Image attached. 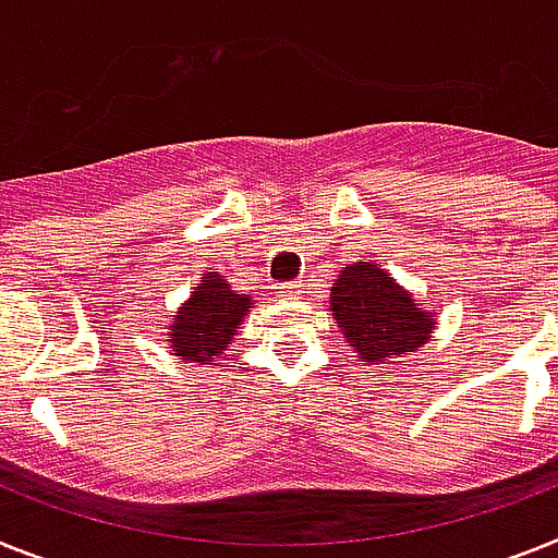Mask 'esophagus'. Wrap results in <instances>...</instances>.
<instances>
[{
    "mask_svg": "<svg viewBox=\"0 0 558 558\" xmlns=\"http://www.w3.org/2000/svg\"><path fill=\"white\" fill-rule=\"evenodd\" d=\"M276 293H279V296L296 299L299 293H302V284H296V282H282V284H276Z\"/></svg>",
    "mask_w": 558,
    "mask_h": 558,
    "instance_id": "1",
    "label": "esophagus"
}]
</instances>
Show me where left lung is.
Returning a JSON list of instances; mask_svg holds the SVG:
<instances>
[{
	"instance_id": "8db88e82",
	"label": "left lung",
	"mask_w": 558,
	"mask_h": 558,
	"mask_svg": "<svg viewBox=\"0 0 558 558\" xmlns=\"http://www.w3.org/2000/svg\"><path fill=\"white\" fill-rule=\"evenodd\" d=\"M330 316L365 365H393L434 339L439 322L376 262H353L330 288Z\"/></svg>"
}]
</instances>
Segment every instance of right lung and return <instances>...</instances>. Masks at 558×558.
<instances>
[{
  "label": "right lung",
  "mask_w": 558,
  "mask_h": 558,
  "mask_svg": "<svg viewBox=\"0 0 558 558\" xmlns=\"http://www.w3.org/2000/svg\"><path fill=\"white\" fill-rule=\"evenodd\" d=\"M253 305L256 299L251 293H239L219 270H207L168 322L165 342L173 356L193 365H219Z\"/></svg>",
  "instance_id": "right-lung-1"
}]
</instances>
